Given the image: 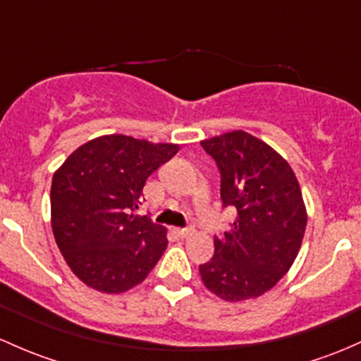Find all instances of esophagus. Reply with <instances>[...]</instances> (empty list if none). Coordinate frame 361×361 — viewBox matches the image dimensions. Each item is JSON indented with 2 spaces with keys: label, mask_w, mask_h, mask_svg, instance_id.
Returning a JSON list of instances; mask_svg holds the SVG:
<instances>
[{
  "label": "esophagus",
  "mask_w": 361,
  "mask_h": 361,
  "mask_svg": "<svg viewBox=\"0 0 361 361\" xmlns=\"http://www.w3.org/2000/svg\"><path fill=\"white\" fill-rule=\"evenodd\" d=\"M174 235L180 238H187L192 235V230L190 228H174Z\"/></svg>",
  "instance_id": "1"
}]
</instances>
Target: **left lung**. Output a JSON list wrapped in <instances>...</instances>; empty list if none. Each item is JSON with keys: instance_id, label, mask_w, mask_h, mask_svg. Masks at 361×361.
Listing matches in <instances>:
<instances>
[{"instance_id": "obj_1", "label": "left lung", "mask_w": 361, "mask_h": 361, "mask_svg": "<svg viewBox=\"0 0 361 361\" xmlns=\"http://www.w3.org/2000/svg\"><path fill=\"white\" fill-rule=\"evenodd\" d=\"M200 145L218 164L223 206L237 209L231 230L214 237V256L199 267L202 282L225 301L259 298L301 249L308 214L298 178L279 152L245 131Z\"/></svg>"}]
</instances>
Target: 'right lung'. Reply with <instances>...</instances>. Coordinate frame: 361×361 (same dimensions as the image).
I'll list each match as a JSON object with an SVG mask.
<instances>
[{
    "label": "right lung",
    "instance_id": "add662e5",
    "mask_svg": "<svg viewBox=\"0 0 361 361\" xmlns=\"http://www.w3.org/2000/svg\"><path fill=\"white\" fill-rule=\"evenodd\" d=\"M180 147L105 135L75 149L51 180V228L81 282L105 294L142 283L168 245L166 228L135 214L147 178Z\"/></svg>",
    "mask_w": 361,
    "mask_h": 361
}]
</instances>
